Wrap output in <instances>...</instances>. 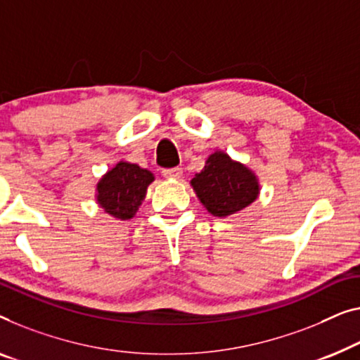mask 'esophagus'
Instances as JSON below:
<instances>
[{"instance_id": "1", "label": "esophagus", "mask_w": 360, "mask_h": 360, "mask_svg": "<svg viewBox=\"0 0 360 360\" xmlns=\"http://www.w3.org/2000/svg\"><path fill=\"white\" fill-rule=\"evenodd\" d=\"M181 174H184V172H181L180 167H172V169L162 170L164 179H169V180H179V179H181Z\"/></svg>"}]
</instances>
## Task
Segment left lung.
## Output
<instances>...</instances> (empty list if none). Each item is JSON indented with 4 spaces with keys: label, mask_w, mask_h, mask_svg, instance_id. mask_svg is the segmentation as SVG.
Returning a JSON list of instances; mask_svg holds the SVG:
<instances>
[{
    "label": "left lung",
    "mask_w": 360,
    "mask_h": 360,
    "mask_svg": "<svg viewBox=\"0 0 360 360\" xmlns=\"http://www.w3.org/2000/svg\"><path fill=\"white\" fill-rule=\"evenodd\" d=\"M191 185L206 210L217 217L231 216L252 205L259 190L257 176L224 153L211 154Z\"/></svg>",
    "instance_id": "8db88e82"
}]
</instances>
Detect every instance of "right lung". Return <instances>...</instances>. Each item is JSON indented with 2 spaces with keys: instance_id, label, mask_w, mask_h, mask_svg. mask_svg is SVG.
I'll return each instance as SVG.
<instances>
[{
  "instance_id": "add662e5",
  "label": "right lung",
  "mask_w": 360,
  "mask_h": 360,
  "mask_svg": "<svg viewBox=\"0 0 360 360\" xmlns=\"http://www.w3.org/2000/svg\"><path fill=\"white\" fill-rule=\"evenodd\" d=\"M154 180L149 170L136 164L118 162L97 185V200L105 212L118 219H131Z\"/></svg>"
}]
</instances>
